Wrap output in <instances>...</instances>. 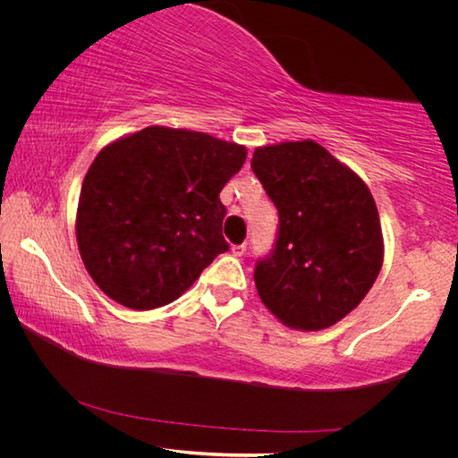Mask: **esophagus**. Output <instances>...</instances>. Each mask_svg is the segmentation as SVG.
Returning <instances> with one entry per match:
<instances>
[{"label": "esophagus", "instance_id": "esophagus-1", "mask_svg": "<svg viewBox=\"0 0 458 458\" xmlns=\"http://www.w3.org/2000/svg\"><path fill=\"white\" fill-rule=\"evenodd\" d=\"M231 252H233V256H237V258L244 256V252H246V244H244V242H242V244H234V246L231 248Z\"/></svg>", "mask_w": 458, "mask_h": 458}]
</instances>
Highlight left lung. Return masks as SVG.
<instances>
[{"instance_id": "8db88e82", "label": "left lung", "mask_w": 458, "mask_h": 458, "mask_svg": "<svg viewBox=\"0 0 458 458\" xmlns=\"http://www.w3.org/2000/svg\"><path fill=\"white\" fill-rule=\"evenodd\" d=\"M250 165L279 212L275 244L254 269L261 301L286 327H332L359 306L382 267L369 187L315 141L256 148Z\"/></svg>"}]
</instances>
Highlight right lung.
Instances as JSON below:
<instances>
[{
    "label": "right lung",
    "mask_w": 458,
    "mask_h": 458,
    "mask_svg": "<svg viewBox=\"0 0 458 458\" xmlns=\"http://www.w3.org/2000/svg\"><path fill=\"white\" fill-rule=\"evenodd\" d=\"M244 160L242 145L162 126L105 147L86 174L76 217L95 284L140 311L182 296L229 250L219 192Z\"/></svg>",
    "instance_id": "obj_1"
}]
</instances>
